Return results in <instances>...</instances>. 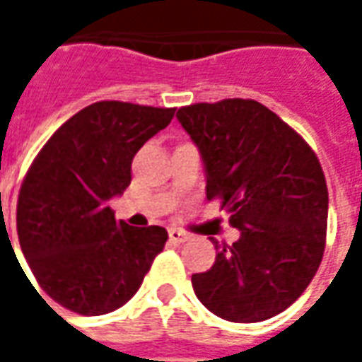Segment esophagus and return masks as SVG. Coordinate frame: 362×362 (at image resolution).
I'll return each instance as SVG.
<instances>
[{"mask_svg":"<svg viewBox=\"0 0 362 362\" xmlns=\"http://www.w3.org/2000/svg\"><path fill=\"white\" fill-rule=\"evenodd\" d=\"M168 238H170L173 243L182 244V243H186V240H188L189 235H188V233H184V230H178V228H170V230H168Z\"/></svg>","mask_w":362,"mask_h":362,"instance_id":"esophagus-1","label":"esophagus"}]
</instances>
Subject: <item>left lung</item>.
I'll use <instances>...</instances> for the list:
<instances>
[{"label":"left lung","mask_w":362,"mask_h":362,"mask_svg":"<svg viewBox=\"0 0 362 362\" xmlns=\"http://www.w3.org/2000/svg\"><path fill=\"white\" fill-rule=\"evenodd\" d=\"M176 118L202 153L207 199L219 197L240 230L213 240L211 269L192 275L207 310L228 322L279 314L310 285L326 248L327 186L316 153L252 98L197 103Z\"/></svg>","instance_id":"obj_1"}]
</instances>
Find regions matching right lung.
I'll use <instances>...</instances> for the list:
<instances>
[{
  "instance_id": "right-lung-1",
  "label": "right lung",
  "mask_w": 362,
  "mask_h": 362,
  "mask_svg": "<svg viewBox=\"0 0 362 362\" xmlns=\"http://www.w3.org/2000/svg\"><path fill=\"white\" fill-rule=\"evenodd\" d=\"M174 112L90 104L52 135L28 168L17 202L21 250L40 288L67 310L100 316L124 306L165 248V228L116 221L108 202L124 194L135 153Z\"/></svg>"
}]
</instances>
